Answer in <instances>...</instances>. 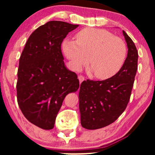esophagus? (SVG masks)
Instances as JSON below:
<instances>
[{"label":"esophagus","mask_w":155,"mask_h":155,"mask_svg":"<svg viewBox=\"0 0 155 155\" xmlns=\"http://www.w3.org/2000/svg\"><path fill=\"white\" fill-rule=\"evenodd\" d=\"M78 79H79V81H80V83H81V82H82V81H84V77L83 75H80L79 76H78Z\"/></svg>","instance_id":"esophagus-1"}]
</instances>
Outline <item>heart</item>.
Listing matches in <instances>:
<instances>
[{"mask_svg": "<svg viewBox=\"0 0 155 155\" xmlns=\"http://www.w3.org/2000/svg\"><path fill=\"white\" fill-rule=\"evenodd\" d=\"M63 51L72 68L78 71L87 63L98 79H107L121 68L127 47L119 37L104 29L84 28L76 34V41L65 39Z\"/></svg>", "mask_w": 155, "mask_h": 155, "instance_id": "heart-1", "label": "heart"}]
</instances>
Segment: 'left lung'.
I'll return each instance as SVG.
<instances>
[{
    "mask_svg": "<svg viewBox=\"0 0 155 155\" xmlns=\"http://www.w3.org/2000/svg\"><path fill=\"white\" fill-rule=\"evenodd\" d=\"M128 55L119 71L101 81L84 80L80 84L79 107L83 128L107 126L121 115L128 105L137 70V53L133 40L123 30Z\"/></svg>",
    "mask_w": 155,
    "mask_h": 155,
    "instance_id": "1",
    "label": "left lung"
}]
</instances>
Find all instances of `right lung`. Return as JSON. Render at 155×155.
Segmentation results:
<instances>
[{
  "label": "right lung",
  "instance_id": "obj_1",
  "mask_svg": "<svg viewBox=\"0 0 155 155\" xmlns=\"http://www.w3.org/2000/svg\"><path fill=\"white\" fill-rule=\"evenodd\" d=\"M79 26L49 21L29 36L19 61L17 99L25 117L51 130L65 96L80 86L78 75L65 66L61 44Z\"/></svg>",
  "mask_w": 155,
  "mask_h": 155
}]
</instances>
